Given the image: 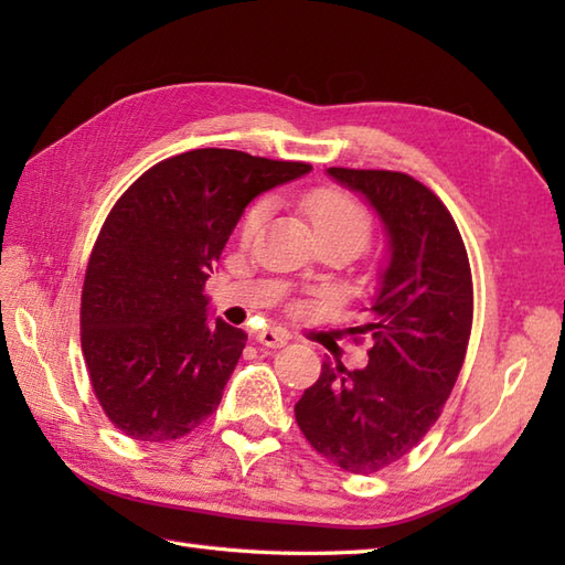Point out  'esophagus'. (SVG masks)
Returning a JSON list of instances; mask_svg holds the SVG:
<instances>
[{
	"label": "esophagus",
	"instance_id": "1",
	"mask_svg": "<svg viewBox=\"0 0 565 565\" xmlns=\"http://www.w3.org/2000/svg\"><path fill=\"white\" fill-rule=\"evenodd\" d=\"M255 340L259 342V344H264V347H274V350H279V347H284V344H289V340H291V334L289 332H284V330H259V332H255Z\"/></svg>",
	"mask_w": 565,
	"mask_h": 565
}]
</instances>
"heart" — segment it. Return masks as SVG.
Wrapping results in <instances>:
<instances>
[{"mask_svg":"<svg viewBox=\"0 0 565 565\" xmlns=\"http://www.w3.org/2000/svg\"><path fill=\"white\" fill-rule=\"evenodd\" d=\"M303 209L310 215V221H313L318 237L338 235L350 239L354 249H362L366 245V239L371 235L369 213L359 206L352 196H347L344 191L330 186L310 191L303 199ZM267 213V201H257L255 206L245 213L243 225H239V235H243L245 243H249V239L259 233Z\"/></svg>","mask_w":565,"mask_h":565,"instance_id":"obj_1","label":"heart"}]
</instances>
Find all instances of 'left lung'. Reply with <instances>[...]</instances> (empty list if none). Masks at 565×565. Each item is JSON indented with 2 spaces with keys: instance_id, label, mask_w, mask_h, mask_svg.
<instances>
[{
  "instance_id": "1",
  "label": "left lung",
  "mask_w": 565,
  "mask_h": 565,
  "mask_svg": "<svg viewBox=\"0 0 565 565\" xmlns=\"http://www.w3.org/2000/svg\"><path fill=\"white\" fill-rule=\"evenodd\" d=\"M328 174L374 209L388 257L364 322L350 328L374 340L369 364L326 362L294 411L310 447L366 476L398 461L437 423L471 334V267L451 213L425 184L386 170Z\"/></svg>"
}]
</instances>
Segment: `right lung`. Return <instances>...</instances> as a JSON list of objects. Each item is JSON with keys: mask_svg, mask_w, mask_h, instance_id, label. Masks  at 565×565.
I'll return each mask as SVG.
<instances>
[{"mask_svg": "<svg viewBox=\"0 0 565 565\" xmlns=\"http://www.w3.org/2000/svg\"><path fill=\"white\" fill-rule=\"evenodd\" d=\"M310 170L201 148L150 167L118 199L84 276L82 352L124 435L179 439L215 413L247 334L209 318L203 286L249 201Z\"/></svg>", "mask_w": 565, "mask_h": 565, "instance_id": "obj_1", "label": "right lung"}]
</instances>
